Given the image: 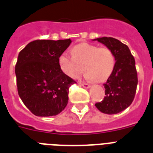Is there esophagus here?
Returning a JSON list of instances; mask_svg holds the SVG:
<instances>
[{
  "instance_id": "34e87169",
  "label": "esophagus",
  "mask_w": 153,
  "mask_h": 153,
  "mask_svg": "<svg viewBox=\"0 0 153 153\" xmlns=\"http://www.w3.org/2000/svg\"><path fill=\"white\" fill-rule=\"evenodd\" d=\"M80 85L82 86V87L85 88V89H89V88H90V85H89V84H87V83H80Z\"/></svg>"
}]
</instances>
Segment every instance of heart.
Returning a JSON list of instances; mask_svg holds the SVG:
<instances>
[{
  "label": "heart",
  "instance_id": "obj_1",
  "mask_svg": "<svg viewBox=\"0 0 153 153\" xmlns=\"http://www.w3.org/2000/svg\"><path fill=\"white\" fill-rule=\"evenodd\" d=\"M58 63L60 70L71 79H78L84 70L85 79L102 82L112 74L115 57L108 47L98 48L89 43H81L73 48L72 55L68 52L62 53Z\"/></svg>",
  "mask_w": 153,
  "mask_h": 153
}]
</instances>
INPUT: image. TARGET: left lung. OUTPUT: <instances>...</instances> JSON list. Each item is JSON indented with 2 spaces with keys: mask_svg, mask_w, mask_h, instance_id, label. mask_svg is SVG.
<instances>
[{
  "mask_svg": "<svg viewBox=\"0 0 153 153\" xmlns=\"http://www.w3.org/2000/svg\"><path fill=\"white\" fill-rule=\"evenodd\" d=\"M93 41L111 49L115 57L114 71L104 84L105 98L95 106L105 114H117L128 108L134 98L137 85L134 58L128 46L115 38L103 37Z\"/></svg>",
  "mask_w": 153,
  "mask_h": 153,
  "instance_id": "obj_1",
  "label": "left lung"
}]
</instances>
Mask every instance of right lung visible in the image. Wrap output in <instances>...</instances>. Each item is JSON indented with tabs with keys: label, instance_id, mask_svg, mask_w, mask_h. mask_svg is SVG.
Here are the masks:
<instances>
[{
	"label": "right lung",
	"instance_id": "add662e5",
	"mask_svg": "<svg viewBox=\"0 0 153 153\" xmlns=\"http://www.w3.org/2000/svg\"><path fill=\"white\" fill-rule=\"evenodd\" d=\"M71 40H36L19 53L16 65L19 97L33 115L53 116L68 102L69 87L75 83L59 68L58 58Z\"/></svg>",
	"mask_w": 153,
	"mask_h": 153
}]
</instances>
